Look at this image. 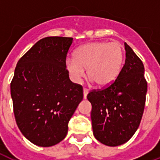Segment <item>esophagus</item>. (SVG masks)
<instances>
[{
  "instance_id": "34e87169",
  "label": "esophagus",
  "mask_w": 160,
  "mask_h": 160,
  "mask_svg": "<svg viewBox=\"0 0 160 160\" xmlns=\"http://www.w3.org/2000/svg\"><path fill=\"white\" fill-rule=\"evenodd\" d=\"M88 89H87V88H84L83 89V94H84V98H87V94H88Z\"/></svg>"
}]
</instances>
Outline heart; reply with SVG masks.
I'll return each instance as SVG.
<instances>
[{
	"mask_svg": "<svg viewBox=\"0 0 160 160\" xmlns=\"http://www.w3.org/2000/svg\"><path fill=\"white\" fill-rule=\"evenodd\" d=\"M123 62L120 43L93 42L81 46L74 53V59L67 60V68L73 81L79 82L87 68V76L98 87H106L118 78Z\"/></svg>",
	"mask_w": 160,
	"mask_h": 160,
	"instance_id": "1",
	"label": "heart"
}]
</instances>
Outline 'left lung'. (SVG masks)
Masks as SVG:
<instances>
[{
  "label": "left lung",
  "instance_id": "left-lung-1",
  "mask_svg": "<svg viewBox=\"0 0 160 160\" xmlns=\"http://www.w3.org/2000/svg\"><path fill=\"white\" fill-rule=\"evenodd\" d=\"M125 50L126 60L118 78L87 94L94 136L110 147L123 144L134 135L141 123L148 92L143 63L126 42Z\"/></svg>",
  "mask_w": 160,
  "mask_h": 160
}]
</instances>
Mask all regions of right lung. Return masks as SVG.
<instances>
[{
	"label": "right lung",
	"instance_id": "obj_1",
	"mask_svg": "<svg viewBox=\"0 0 160 160\" xmlns=\"http://www.w3.org/2000/svg\"><path fill=\"white\" fill-rule=\"evenodd\" d=\"M73 38L47 37L19 60L11 82L16 123L23 135L39 147L66 137L68 122L83 99V87L73 83L66 57Z\"/></svg>",
	"mask_w": 160,
	"mask_h": 160
}]
</instances>
